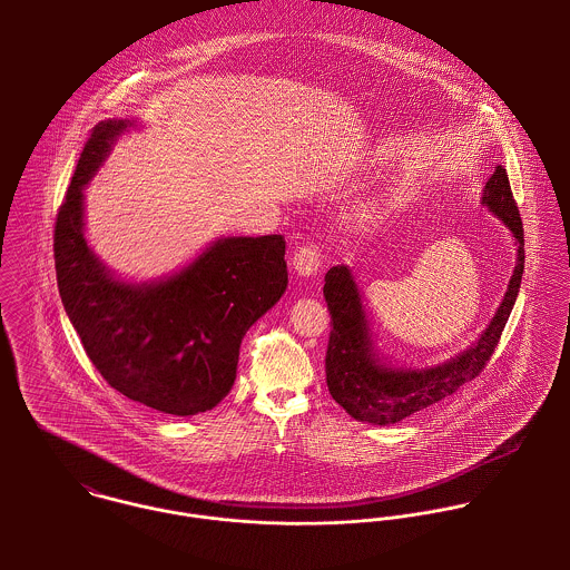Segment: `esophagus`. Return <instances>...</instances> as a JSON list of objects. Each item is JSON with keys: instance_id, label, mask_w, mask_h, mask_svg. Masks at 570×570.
I'll return each mask as SVG.
<instances>
[{"instance_id": "1", "label": "esophagus", "mask_w": 570, "mask_h": 570, "mask_svg": "<svg viewBox=\"0 0 570 570\" xmlns=\"http://www.w3.org/2000/svg\"><path fill=\"white\" fill-rule=\"evenodd\" d=\"M292 265L294 269L301 274V276H312L318 272L321 267V249L318 245H303L294 252V258H292Z\"/></svg>"}]
</instances>
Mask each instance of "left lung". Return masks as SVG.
I'll return each instance as SVG.
<instances>
[{
    "mask_svg": "<svg viewBox=\"0 0 570 570\" xmlns=\"http://www.w3.org/2000/svg\"><path fill=\"white\" fill-rule=\"evenodd\" d=\"M483 204L511 230L518 258L504 298L479 342L456 357L432 368L386 366L375 353L360 289L346 265L326 272V307L331 333L326 346V386L331 397L353 419L373 425H391L410 414L454 395L463 384L481 375L498 346L502 328L515 305L524 272V228L509 186L507 170L495 166L483 193Z\"/></svg>",
    "mask_w": 570,
    "mask_h": 570,
    "instance_id": "1",
    "label": "left lung"
}]
</instances>
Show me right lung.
<instances>
[{"instance_id": "1", "label": "right lung", "mask_w": 570, "mask_h": 570, "mask_svg": "<svg viewBox=\"0 0 570 570\" xmlns=\"http://www.w3.org/2000/svg\"><path fill=\"white\" fill-rule=\"evenodd\" d=\"M131 125L102 120L82 147L55 226L57 283L107 384L145 406L188 416L230 393L247 328L285 294V239L226 237L168 278L118 281L85 239L82 188Z\"/></svg>"}]
</instances>
